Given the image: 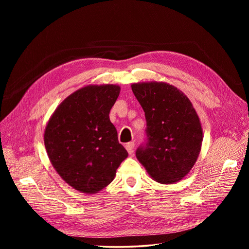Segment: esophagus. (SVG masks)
Masks as SVG:
<instances>
[{
    "label": "esophagus",
    "instance_id": "34e87169",
    "mask_svg": "<svg viewBox=\"0 0 249 249\" xmlns=\"http://www.w3.org/2000/svg\"><path fill=\"white\" fill-rule=\"evenodd\" d=\"M134 147H135V143L134 142H129L125 144V148L127 150V153L132 155L134 153Z\"/></svg>",
    "mask_w": 249,
    "mask_h": 249
}]
</instances>
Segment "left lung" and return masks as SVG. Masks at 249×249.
<instances>
[{
	"instance_id": "obj_1",
	"label": "left lung",
	"mask_w": 249,
	"mask_h": 249,
	"mask_svg": "<svg viewBox=\"0 0 249 249\" xmlns=\"http://www.w3.org/2000/svg\"><path fill=\"white\" fill-rule=\"evenodd\" d=\"M132 90L146 120V138L136 149L137 159L158 183H177L200 152L202 130L196 112L182 91L166 83H138Z\"/></svg>"
}]
</instances>
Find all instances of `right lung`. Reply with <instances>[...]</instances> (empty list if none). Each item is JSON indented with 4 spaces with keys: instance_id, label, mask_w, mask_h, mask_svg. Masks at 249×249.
Returning <instances> with one entry per match:
<instances>
[{
    "instance_id": "obj_1",
    "label": "right lung",
    "mask_w": 249,
    "mask_h": 249,
    "mask_svg": "<svg viewBox=\"0 0 249 249\" xmlns=\"http://www.w3.org/2000/svg\"><path fill=\"white\" fill-rule=\"evenodd\" d=\"M119 91L116 85L81 88L49 120L44 132L48 156L59 176L76 190L101 191L127 157L109 118Z\"/></svg>"
}]
</instances>
